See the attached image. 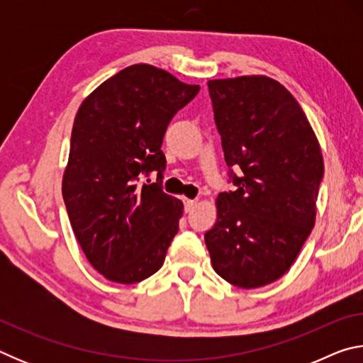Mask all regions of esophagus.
Returning a JSON list of instances; mask_svg holds the SVG:
<instances>
[{
	"label": "esophagus",
	"instance_id": "34e87169",
	"mask_svg": "<svg viewBox=\"0 0 363 363\" xmlns=\"http://www.w3.org/2000/svg\"><path fill=\"white\" fill-rule=\"evenodd\" d=\"M195 205H196V200H189V199L184 200V210H186V213L192 211L194 208H195Z\"/></svg>",
	"mask_w": 363,
	"mask_h": 363
}]
</instances>
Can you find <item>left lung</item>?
I'll use <instances>...</instances> for the list:
<instances>
[{
    "label": "left lung",
    "mask_w": 363,
    "mask_h": 363,
    "mask_svg": "<svg viewBox=\"0 0 363 363\" xmlns=\"http://www.w3.org/2000/svg\"><path fill=\"white\" fill-rule=\"evenodd\" d=\"M208 89L237 190L219 194L205 243L218 275L259 288L291 267L315 224L320 144L298 101L272 78L210 79Z\"/></svg>",
    "instance_id": "obj_1"
}]
</instances>
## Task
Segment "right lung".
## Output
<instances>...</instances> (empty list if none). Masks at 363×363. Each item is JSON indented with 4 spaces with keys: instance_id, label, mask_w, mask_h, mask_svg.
<instances>
[{
    "instance_id": "1",
    "label": "right lung",
    "mask_w": 363,
    "mask_h": 363,
    "mask_svg": "<svg viewBox=\"0 0 363 363\" xmlns=\"http://www.w3.org/2000/svg\"><path fill=\"white\" fill-rule=\"evenodd\" d=\"M199 91L167 70L136 64L97 86L78 108L62 195L79 247L107 280L138 284L163 266L184 211L160 184L163 136ZM152 170L157 182L140 186Z\"/></svg>"
}]
</instances>
